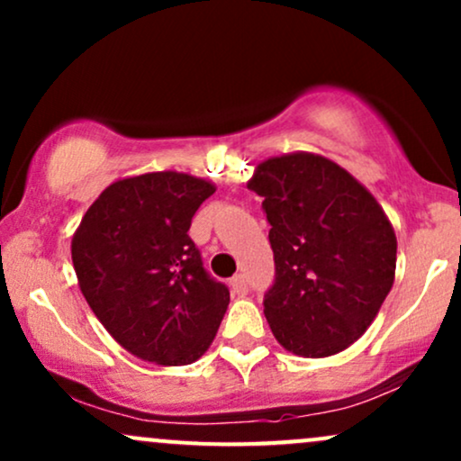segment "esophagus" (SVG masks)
<instances>
[{
  "mask_svg": "<svg viewBox=\"0 0 461 461\" xmlns=\"http://www.w3.org/2000/svg\"><path fill=\"white\" fill-rule=\"evenodd\" d=\"M230 288L234 294H247V282H245V275H234L230 279Z\"/></svg>",
  "mask_w": 461,
  "mask_h": 461,
  "instance_id": "obj_1",
  "label": "esophagus"
}]
</instances>
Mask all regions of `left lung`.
Returning <instances> with one entry per match:
<instances>
[{
	"label": "left lung",
	"instance_id": "8db88e82",
	"mask_svg": "<svg viewBox=\"0 0 461 461\" xmlns=\"http://www.w3.org/2000/svg\"><path fill=\"white\" fill-rule=\"evenodd\" d=\"M247 186L271 223L273 336L303 357L351 347L394 284L396 236L382 205L345 168L305 151L258 164Z\"/></svg>",
	"mask_w": 461,
	"mask_h": 461
}]
</instances>
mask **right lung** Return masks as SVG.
I'll use <instances>...</instances> for the list:
<instances>
[{
    "label": "right lung",
    "mask_w": 461,
    "mask_h": 461,
    "mask_svg": "<svg viewBox=\"0 0 461 461\" xmlns=\"http://www.w3.org/2000/svg\"><path fill=\"white\" fill-rule=\"evenodd\" d=\"M214 184L160 171L110 184L71 240L79 290L110 336L162 366L208 351L230 303L190 240V221Z\"/></svg>",
    "instance_id": "obj_1"
}]
</instances>
